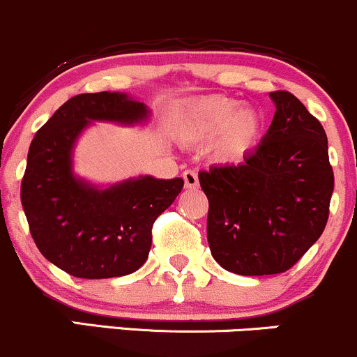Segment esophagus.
Segmentation results:
<instances>
[{
    "label": "esophagus",
    "mask_w": 357,
    "mask_h": 357,
    "mask_svg": "<svg viewBox=\"0 0 357 357\" xmlns=\"http://www.w3.org/2000/svg\"><path fill=\"white\" fill-rule=\"evenodd\" d=\"M182 178L187 189H195V187H199V177L195 170H185L182 174Z\"/></svg>",
    "instance_id": "esophagus-1"
}]
</instances>
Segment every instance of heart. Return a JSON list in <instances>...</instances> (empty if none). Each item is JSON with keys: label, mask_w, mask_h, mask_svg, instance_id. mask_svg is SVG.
<instances>
[{"label": "heart", "mask_w": 357, "mask_h": 357, "mask_svg": "<svg viewBox=\"0 0 357 357\" xmlns=\"http://www.w3.org/2000/svg\"><path fill=\"white\" fill-rule=\"evenodd\" d=\"M238 109V102L227 98L200 99L185 116V130L195 139L219 136L221 157L234 158L250 150L261 131V119L250 107Z\"/></svg>", "instance_id": "1"}]
</instances>
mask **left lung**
<instances>
[{"label":"left lung","instance_id":"left-lung-1","mask_svg":"<svg viewBox=\"0 0 357 357\" xmlns=\"http://www.w3.org/2000/svg\"><path fill=\"white\" fill-rule=\"evenodd\" d=\"M270 96L276 111L261 143L239 165L199 174L211 253L238 275L290 270L329 219L334 172L326 131L291 92Z\"/></svg>","mask_w":357,"mask_h":357}]
</instances>
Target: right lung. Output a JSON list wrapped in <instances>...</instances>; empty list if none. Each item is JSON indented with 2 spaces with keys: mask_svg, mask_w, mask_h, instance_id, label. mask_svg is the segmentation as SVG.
I'll return each mask as SVG.
<instances>
[{
  "mask_svg": "<svg viewBox=\"0 0 357 357\" xmlns=\"http://www.w3.org/2000/svg\"><path fill=\"white\" fill-rule=\"evenodd\" d=\"M143 102L118 92L79 94L33 136L22 178V206L40 253L77 278L130 275L146 261L153 222L182 178L139 177L98 190L72 175L70 150L89 121H142Z\"/></svg>",
  "mask_w": 357,
  "mask_h": 357,
  "instance_id": "obj_1",
  "label": "right lung"
}]
</instances>
